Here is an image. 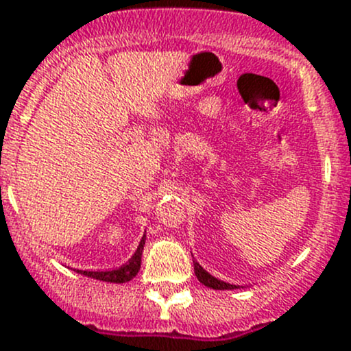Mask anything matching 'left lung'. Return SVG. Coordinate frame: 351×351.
Masks as SVG:
<instances>
[{
    "label": "left lung",
    "instance_id": "left-lung-1",
    "mask_svg": "<svg viewBox=\"0 0 351 351\" xmlns=\"http://www.w3.org/2000/svg\"><path fill=\"white\" fill-rule=\"evenodd\" d=\"M193 270H195V275L198 278V282H202L205 287H208V289H214V290H232V289H238V285H232V284H228V282H222L219 280V278L212 277L208 271H205L204 268L200 267V263L198 261L193 260Z\"/></svg>",
    "mask_w": 351,
    "mask_h": 351
}]
</instances>
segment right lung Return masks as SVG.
<instances>
[{
  "instance_id": "right-lung-1",
  "label": "right lung",
  "mask_w": 351,
  "mask_h": 351,
  "mask_svg": "<svg viewBox=\"0 0 351 351\" xmlns=\"http://www.w3.org/2000/svg\"><path fill=\"white\" fill-rule=\"evenodd\" d=\"M144 244H146V234L141 239L139 246H137L136 253L132 254L129 261L125 265H122L117 270H107V271H88V270H77V274L86 275V277L97 278L101 282H110V284H125V282L132 280L137 275V271L141 270V256H143Z\"/></svg>"
}]
</instances>
